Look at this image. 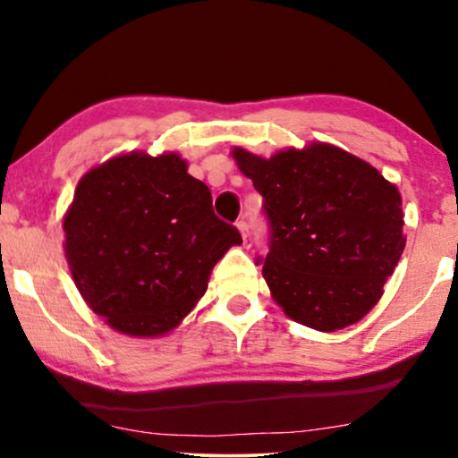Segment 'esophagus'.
I'll list each match as a JSON object with an SVG mask.
<instances>
[{
	"label": "esophagus",
	"mask_w": 458,
	"mask_h": 458,
	"mask_svg": "<svg viewBox=\"0 0 458 458\" xmlns=\"http://www.w3.org/2000/svg\"><path fill=\"white\" fill-rule=\"evenodd\" d=\"M237 229H240V233H242L243 248H250V246H252V237H250V227H248V223L240 221V223H237Z\"/></svg>",
	"instance_id": "1"
}]
</instances>
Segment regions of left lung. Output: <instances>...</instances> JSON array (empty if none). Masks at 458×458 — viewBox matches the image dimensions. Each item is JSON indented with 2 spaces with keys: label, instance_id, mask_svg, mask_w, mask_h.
<instances>
[{
  "label": "left lung",
  "instance_id": "1",
  "mask_svg": "<svg viewBox=\"0 0 458 458\" xmlns=\"http://www.w3.org/2000/svg\"><path fill=\"white\" fill-rule=\"evenodd\" d=\"M231 156L265 198L271 298L293 321L325 331L359 323L404 252L403 196L377 168L323 141L262 158Z\"/></svg>",
  "mask_w": 458,
  "mask_h": 458
}]
</instances>
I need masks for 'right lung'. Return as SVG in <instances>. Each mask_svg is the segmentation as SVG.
<instances>
[{
	"label": "right lung",
	"instance_id": "add662e5",
	"mask_svg": "<svg viewBox=\"0 0 458 458\" xmlns=\"http://www.w3.org/2000/svg\"><path fill=\"white\" fill-rule=\"evenodd\" d=\"M64 256L87 306L118 334L160 337L206 293L240 231L212 212L210 190L177 152L112 156L81 177Z\"/></svg>",
	"mask_w": 458,
	"mask_h": 458
}]
</instances>
